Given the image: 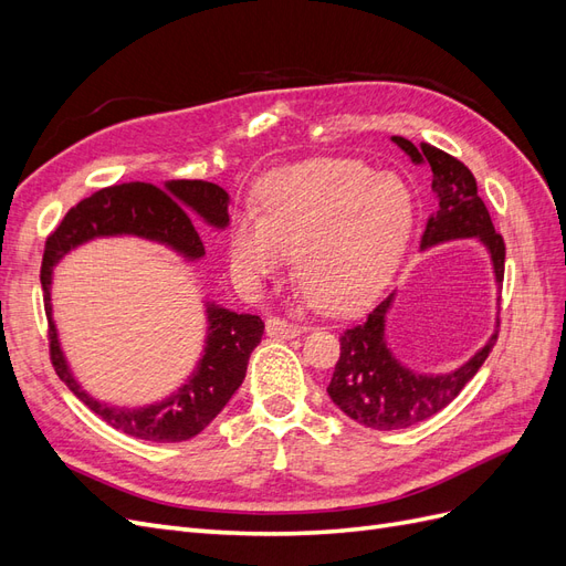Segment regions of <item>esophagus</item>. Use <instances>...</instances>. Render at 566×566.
I'll return each mask as SVG.
<instances>
[{
  "label": "esophagus",
  "instance_id": "1",
  "mask_svg": "<svg viewBox=\"0 0 566 566\" xmlns=\"http://www.w3.org/2000/svg\"><path fill=\"white\" fill-rule=\"evenodd\" d=\"M302 333V328L297 323H290L287 318L281 316H269L266 318V335L279 337V339H293Z\"/></svg>",
  "mask_w": 566,
  "mask_h": 566
}]
</instances>
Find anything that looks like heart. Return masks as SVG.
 Listing matches in <instances>:
<instances>
[{
	"label": "heart",
	"mask_w": 566,
	"mask_h": 566,
	"mask_svg": "<svg viewBox=\"0 0 566 566\" xmlns=\"http://www.w3.org/2000/svg\"><path fill=\"white\" fill-rule=\"evenodd\" d=\"M256 208L233 214L229 254L250 285L295 252V279L325 310H347L378 287L408 241L416 200L391 172L349 158L285 165L256 186Z\"/></svg>",
	"instance_id": "1"
}]
</instances>
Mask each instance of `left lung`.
Here are the masks:
<instances>
[{
	"label": "left lung",
	"mask_w": 566,
	"mask_h": 566,
	"mask_svg": "<svg viewBox=\"0 0 566 566\" xmlns=\"http://www.w3.org/2000/svg\"><path fill=\"white\" fill-rule=\"evenodd\" d=\"M416 165L432 167V191L437 210L427 219L420 248L479 238L491 254L495 283L503 285L505 243L495 233L484 200L476 196V179L458 158L430 144L416 148L403 136H391ZM394 293L339 337V358L333 370L328 394L333 403L354 422L370 430H401L422 422L447 408L462 391L491 354L499 331L470 361L443 375H420L401 366L387 347L385 318ZM499 328V325H495Z\"/></svg>",
	"instance_id": "1"
}]
</instances>
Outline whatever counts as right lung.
<instances>
[{
	"label": "right lung",
	"instance_id": "right-lung-1",
	"mask_svg": "<svg viewBox=\"0 0 566 566\" xmlns=\"http://www.w3.org/2000/svg\"><path fill=\"white\" fill-rule=\"evenodd\" d=\"M193 217H200L205 224L214 229H227L229 193L221 186L200 179L167 181L163 188L142 181L119 184L101 188L94 196L77 202L44 245L40 281L49 318V354L56 375L101 420L144 441L175 443L193 439L219 416V410L245 380L250 354L264 335L262 318L208 304V339H205L202 358L191 378L160 403L119 408L94 399L67 368L56 325L51 321V276L65 252L101 235L148 238V241L172 248L188 262H196L205 254V245Z\"/></svg>",
	"mask_w": 566,
	"mask_h": 566
}]
</instances>
